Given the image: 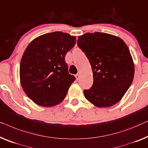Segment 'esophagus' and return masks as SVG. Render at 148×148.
Listing matches in <instances>:
<instances>
[{"label": "esophagus", "instance_id": "34e87169", "mask_svg": "<svg viewBox=\"0 0 148 148\" xmlns=\"http://www.w3.org/2000/svg\"><path fill=\"white\" fill-rule=\"evenodd\" d=\"M75 76H76V78L77 80H78L79 79H80V74H77L75 75Z\"/></svg>", "mask_w": 148, "mask_h": 148}]
</instances>
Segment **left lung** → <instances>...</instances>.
<instances>
[{
  "label": "left lung",
  "instance_id": "left-lung-1",
  "mask_svg": "<svg viewBox=\"0 0 148 148\" xmlns=\"http://www.w3.org/2000/svg\"><path fill=\"white\" fill-rule=\"evenodd\" d=\"M78 47L92 67L93 84L84 90L86 99L96 107H109L121 101L132 84L134 63L124 41L105 33H87L78 37Z\"/></svg>",
  "mask_w": 148,
  "mask_h": 148
}]
</instances>
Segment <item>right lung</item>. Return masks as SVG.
<instances>
[{"instance_id":"right-lung-1","label":"right lung","mask_w":148,"mask_h":148,"mask_svg":"<svg viewBox=\"0 0 148 148\" xmlns=\"http://www.w3.org/2000/svg\"><path fill=\"white\" fill-rule=\"evenodd\" d=\"M76 37L61 32L40 35L25 50L20 64V82L35 104L50 107L65 99L76 78L69 74L65 56Z\"/></svg>"}]
</instances>
